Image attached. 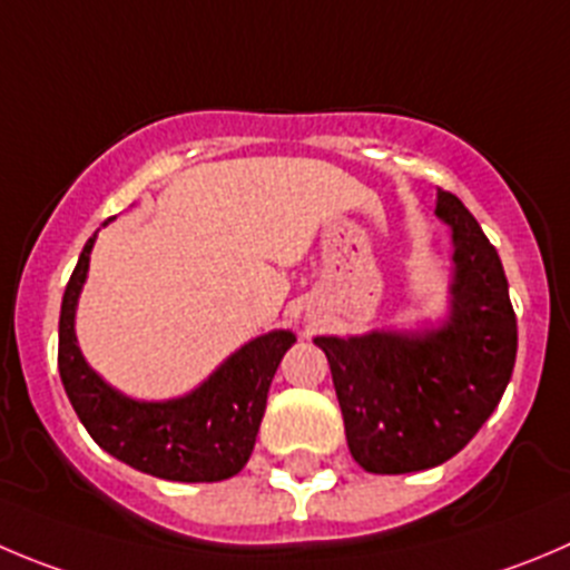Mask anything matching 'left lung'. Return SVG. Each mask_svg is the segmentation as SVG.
I'll use <instances>...</instances> for the list:
<instances>
[{
	"mask_svg": "<svg viewBox=\"0 0 570 570\" xmlns=\"http://www.w3.org/2000/svg\"><path fill=\"white\" fill-rule=\"evenodd\" d=\"M436 218L453 240L442 322L313 338L330 361L350 453L366 473H416L453 459L512 377L518 322L501 257L456 195L436 189Z\"/></svg>",
	"mask_w": 570,
	"mask_h": 570,
	"instance_id": "8db88e82",
	"label": "left lung"
}]
</instances>
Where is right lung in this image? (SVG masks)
I'll list each match as a JSON object with an SVG mask.
<instances>
[{
    "label": "right lung",
    "instance_id": "add662e5",
    "mask_svg": "<svg viewBox=\"0 0 570 570\" xmlns=\"http://www.w3.org/2000/svg\"><path fill=\"white\" fill-rule=\"evenodd\" d=\"M95 240L97 232L69 276L58 322V372L75 414L102 451L139 473L184 484L232 479L252 456L271 381L296 335L291 330L257 335L181 397H128L91 370L75 335Z\"/></svg>",
    "mask_w": 570,
    "mask_h": 570
}]
</instances>
